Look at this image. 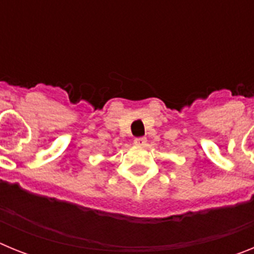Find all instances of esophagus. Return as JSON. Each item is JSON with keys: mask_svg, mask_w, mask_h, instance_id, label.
Instances as JSON below:
<instances>
[{"mask_svg": "<svg viewBox=\"0 0 254 254\" xmlns=\"http://www.w3.org/2000/svg\"><path fill=\"white\" fill-rule=\"evenodd\" d=\"M134 145H137V146H146L147 143V138L146 137H137L134 138Z\"/></svg>", "mask_w": 254, "mask_h": 254, "instance_id": "esophagus-1", "label": "esophagus"}]
</instances>
